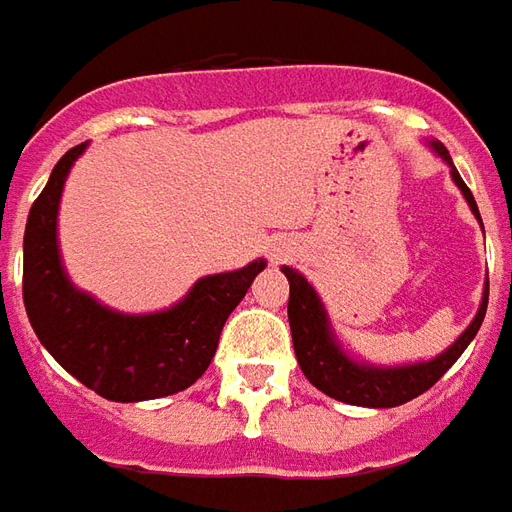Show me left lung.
<instances>
[{
    "label": "left lung",
    "instance_id": "obj_1",
    "mask_svg": "<svg viewBox=\"0 0 512 512\" xmlns=\"http://www.w3.org/2000/svg\"><path fill=\"white\" fill-rule=\"evenodd\" d=\"M433 147H436V153L452 167V158L447 153V147L439 145V142H433ZM452 180L458 183V189L463 191L466 202L472 205L474 216L480 219V211H477V202H474L472 191L463 183V178L458 175L455 167H452ZM282 271H285V277L290 282L288 321L301 373L310 378V384L318 386L323 395L334 397V400H343V403H351V406L392 408L400 406V403H408L411 397L422 395V392H428L430 386L436 384L455 365V359L466 351V345L472 343L474 334H477V329H480V323L485 318V307H488V288H485L483 304H480L477 318L433 362H422V365L408 367H384L381 370V367H365L351 362L340 351V345L334 343L332 332H329V321H326V312H323L315 290L307 285V279L288 266H282Z\"/></svg>",
    "mask_w": 512,
    "mask_h": 512
}]
</instances>
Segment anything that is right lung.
<instances>
[{
	"instance_id": "obj_1",
	"label": "right lung",
	"mask_w": 512,
	"mask_h": 512,
	"mask_svg": "<svg viewBox=\"0 0 512 512\" xmlns=\"http://www.w3.org/2000/svg\"><path fill=\"white\" fill-rule=\"evenodd\" d=\"M84 145L71 147L32 202L24 230V307L57 362L106 400L136 403L175 395L208 370L227 315L244 299L263 260L200 279L178 307L158 315H120L73 288L57 252V205L68 169Z\"/></svg>"
}]
</instances>
